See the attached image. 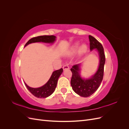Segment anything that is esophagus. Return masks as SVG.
<instances>
[{"mask_svg": "<svg viewBox=\"0 0 129 129\" xmlns=\"http://www.w3.org/2000/svg\"><path fill=\"white\" fill-rule=\"evenodd\" d=\"M69 67L68 65H64L63 66V70H66V69H69Z\"/></svg>", "mask_w": 129, "mask_h": 129, "instance_id": "obj_1", "label": "esophagus"}]
</instances>
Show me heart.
I'll use <instances>...</instances> for the list:
<instances>
[{
    "label": "heart",
    "mask_w": 129,
    "mask_h": 129,
    "mask_svg": "<svg viewBox=\"0 0 129 129\" xmlns=\"http://www.w3.org/2000/svg\"><path fill=\"white\" fill-rule=\"evenodd\" d=\"M79 42H76L73 44L66 52V56L71 57L75 55L77 52L78 55L82 56L86 53L88 50L87 45L83 44L79 47Z\"/></svg>",
    "instance_id": "b5f03b06"
}]
</instances>
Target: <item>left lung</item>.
Returning <instances> with one entry per match:
<instances>
[{"label":"left lung","instance_id":"8db88e82","mask_svg":"<svg viewBox=\"0 0 129 129\" xmlns=\"http://www.w3.org/2000/svg\"><path fill=\"white\" fill-rule=\"evenodd\" d=\"M90 49L92 51L96 49L98 52L100 62L98 69L96 73L88 79H85L81 76V63L74 65L71 71L72 77L71 81V86L74 91L80 96L87 97L93 94L100 87L102 82L104 74V67L105 57L102 45L96 39L89 36Z\"/></svg>","mask_w":129,"mask_h":129}]
</instances>
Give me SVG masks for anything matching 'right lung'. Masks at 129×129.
Listing matches in <instances>:
<instances>
[{
  "label": "right lung",
  "mask_w": 129,
  "mask_h": 129,
  "mask_svg": "<svg viewBox=\"0 0 129 129\" xmlns=\"http://www.w3.org/2000/svg\"><path fill=\"white\" fill-rule=\"evenodd\" d=\"M56 38V37L54 36H42L34 37L29 40L25 45V47L32 43L35 42H44L53 44L55 41ZM62 72H63L62 68L53 72L47 82L42 87L39 88H34L30 87L27 85L25 82L24 83L27 88L34 96L38 98H46L51 95L55 91L58 79Z\"/></svg>",
  "instance_id": "obj_1"
}]
</instances>
